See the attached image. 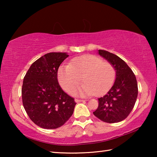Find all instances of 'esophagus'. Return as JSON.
Instances as JSON below:
<instances>
[{
  "instance_id": "obj_1",
  "label": "esophagus",
  "mask_w": 157,
  "mask_h": 157,
  "mask_svg": "<svg viewBox=\"0 0 157 157\" xmlns=\"http://www.w3.org/2000/svg\"><path fill=\"white\" fill-rule=\"evenodd\" d=\"M75 102H84L85 100H79V99H75Z\"/></svg>"
}]
</instances>
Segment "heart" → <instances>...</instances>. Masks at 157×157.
<instances>
[{
  "mask_svg": "<svg viewBox=\"0 0 157 157\" xmlns=\"http://www.w3.org/2000/svg\"><path fill=\"white\" fill-rule=\"evenodd\" d=\"M57 78L62 89L71 94L81 82L84 83L74 94L80 96L102 95L113 86L116 71L111 63L94 55H84L71 60L69 65L58 69Z\"/></svg>",
  "mask_w": 157,
  "mask_h": 157,
  "instance_id": "1",
  "label": "heart"
}]
</instances>
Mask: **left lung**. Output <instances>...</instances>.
Wrapping results in <instances>:
<instances>
[{"instance_id": "1", "label": "left lung", "mask_w": 157, "mask_h": 157, "mask_svg": "<svg viewBox=\"0 0 157 157\" xmlns=\"http://www.w3.org/2000/svg\"><path fill=\"white\" fill-rule=\"evenodd\" d=\"M98 54L113 66L116 78L107 94L98 98L99 105L94 114L105 123H118L125 119L134 107L138 95L136 76L117 55L104 50H98Z\"/></svg>"}]
</instances>
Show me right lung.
<instances>
[{
	"instance_id": "right-lung-1",
	"label": "right lung",
	"mask_w": 157,
	"mask_h": 157,
	"mask_svg": "<svg viewBox=\"0 0 157 157\" xmlns=\"http://www.w3.org/2000/svg\"><path fill=\"white\" fill-rule=\"evenodd\" d=\"M66 52H50L30 66L23 82V105L31 121L44 129H57L73 115L76 103L58 83L57 71Z\"/></svg>"
}]
</instances>
